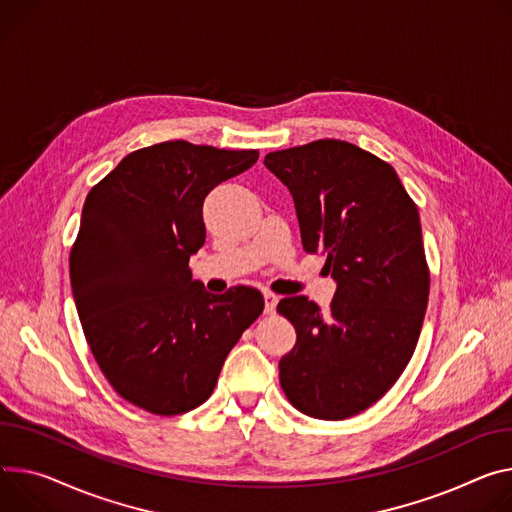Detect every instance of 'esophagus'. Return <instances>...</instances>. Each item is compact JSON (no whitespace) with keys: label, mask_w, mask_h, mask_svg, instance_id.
I'll use <instances>...</instances> for the list:
<instances>
[{"label":"esophagus","mask_w":512,"mask_h":512,"mask_svg":"<svg viewBox=\"0 0 512 512\" xmlns=\"http://www.w3.org/2000/svg\"><path fill=\"white\" fill-rule=\"evenodd\" d=\"M263 300H265V314H273L277 302H280V298H277V296L271 294V292H265V294H263Z\"/></svg>","instance_id":"34e87169"}]
</instances>
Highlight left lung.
Here are the masks:
<instances>
[{
	"label": "left lung",
	"mask_w": 512,
	"mask_h": 512,
	"mask_svg": "<svg viewBox=\"0 0 512 512\" xmlns=\"http://www.w3.org/2000/svg\"><path fill=\"white\" fill-rule=\"evenodd\" d=\"M290 190L306 253L337 282L324 314L306 296L277 304L296 329L280 359L288 400L320 421L378 402L408 365L429 302L418 208L392 165L351 143L314 141L265 155Z\"/></svg>",
	"instance_id": "obj_1"
}]
</instances>
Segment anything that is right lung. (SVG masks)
Wrapping results in <instances>:
<instances>
[{
	"instance_id": "add662e5",
	"label": "right lung",
	"mask_w": 512,
	"mask_h": 512,
	"mask_svg": "<svg viewBox=\"0 0 512 512\" xmlns=\"http://www.w3.org/2000/svg\"><path fill=\"white\" fill-rule=\"evenodd\" d=\"M257 159L159 143L126 155L85 198L69 259L73 300L102 374L138 408L173 416L206 402L263 312L259 290L216 296L188 267L206 241V196Z\"/></svg>"
}]
</instances>
